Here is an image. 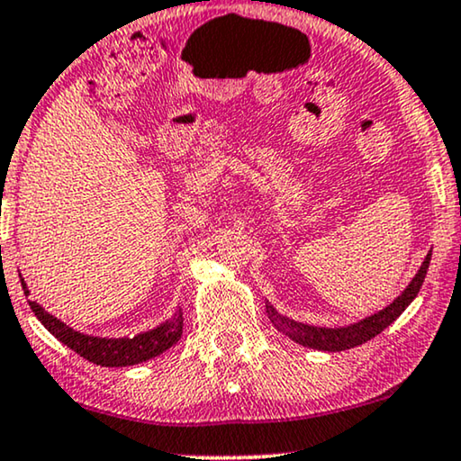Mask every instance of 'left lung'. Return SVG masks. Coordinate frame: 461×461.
<instances>
[{
  "instance_id": "8db88e82",
  "label": "left lung",
  "mask_w": 461,
  "mask_h": 461,
  "mask_svg": "<svg viewBox=\"0 0 461 461\" xmlns=\"http://www.w3.org/2000/svg\"><path fill=\"white\" fill-rule=\"evenodd\" d=\"M430 259H432V250L426 255V259H423L420 269H417L413 280L409 282L407 288L398 294L394 302L385 305L384 310L375 312V314L363 318V321L348 324V327L329 329V327H314V324L297 322L293 321V318L282 316L269 302H266L267 318L272 321V324L280 330V333H285L288 339L299 343V346L321 349V352H343V349L363 346V343L382 333L384 329H388L390 324L409 308L411 302L417 297V293H420L423 278H426L428 274V266H430Z\"/></svg>"
}]
</instances>
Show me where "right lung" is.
I'll use <instances>...</instances> for the list:
<instances>
[{"label":"right lung","mask_w":461,"mask_h":461,"mask_svg":"<svg viewBox=\"0 0 461 461\" xmlns=\"http://www.w3.org/2000/svg\"><path fill=\"white\" fill-rule=\"evenodd\" d=\"M21 285L24 294H29L27 282L21 276ZM33 314L38 316V321L57 337L60 343H65L67 348H71L73 352L84 356L90 363L101 365V366H131L145 363V360L156 358L162 352H167L168 348H173L183 335V312L181 308L175 312L173 318H168L167 322L158 324L156 329L145 330L134 337H95L79 333V330L71 329L69 324L59 321L57 316H52L50 312H46L38 302H29Z\"/></svg>","instance_id":"add662e5"}]
</instances>
